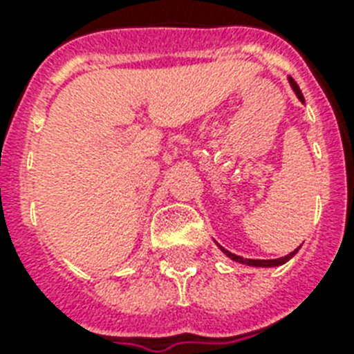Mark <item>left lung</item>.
Here are the masks:
<instances>
[{
	"label": "left lung",
	"mask_w": 354,
	"mask_h": 354,
	"mask_svg": "<svg viewBox=\"0 0 354 354\" xmlns=\"http://www.w3.org/2000/svg\"><path fill=\"white\" fill-rule=\"evenodd\" d=\"M288 82H290L292 90L296 91L297 99L301 102H305V99H303V93L301 90H299V86L296 84V80L292 79V77H288ZM222 252L226 253L227 257L233 259V261H236V263H242V264H248V266H263V268H268V266H279V264H285L286 261H290L294 255L297 253V250H294V252H290L288 255H285V257H279V259H268V261H263V259H242L239 257V255H235V253L227 252V250H224V248H221Z\"/></svg>",
	"instance_id": "left-lung-1"
}]
</instances>
